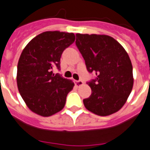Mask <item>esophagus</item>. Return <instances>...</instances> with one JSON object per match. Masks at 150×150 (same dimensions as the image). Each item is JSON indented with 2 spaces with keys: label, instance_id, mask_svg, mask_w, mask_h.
I'll use <instances>...</instances> for the list:
<instances>
[{
  "label": "esophagus",
  "instance_id": "obj_1",
  "mask_svg": "<svg viewBox=\"0 0 150 150\" xmlns=\"http://www.w3.org/2000/svg\"><path fill=\"white\" fill-rule=\"evenodd\" d=\"M74 83H75V85H76V86H77V87L83 86V84H84V82H83L82 81H81V80H80V81H75Z\"/></svg>",
  "mask_w": 150,
  "mask_h": 150
}]
</instances>
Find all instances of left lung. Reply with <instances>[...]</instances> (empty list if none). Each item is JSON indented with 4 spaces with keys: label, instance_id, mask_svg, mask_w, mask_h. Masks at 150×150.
<instances>
[{
    "label": "left lung",
    "instance_id": "1",
    "mask_svg": "<svg viewBox=\"0 0 150 150\" xmlns=\"http://www.w3.org/2000/svg\"><path fill=\"white\" fill-rule=\"evenodd\" d=\"M76 45L87 70L96 78L87 84L92 90L83 100L86 109L99 116L117 112L126 102L133 86V66L127 52L107 35L76 34Z\"/></svg>",
    "mask_w": 150,
    "mask_h": 150
}]
</instances>
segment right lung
Segmentation results:
<instances>
[{"label":"right lung","mask_w":150,"mask_h":150,"mask_svg":"<svg viewBox=\"0 0 150 150\" xmlns=\"http://www.w3.org/2000/svg\"><path fill=\"white\" fill-rule=\"evenodd\" d=\"M75 40L73 33L47 31L38 35L23 50L17 64V88L29 109L50 117L64 108L74 83L53 74L60 69L63 51Z\"/></svg>","instance_id":"right-lung-1"}]
</instances>
